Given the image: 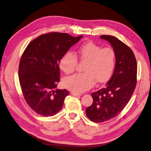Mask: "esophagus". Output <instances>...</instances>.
<instances>
[{"label": "esophagus", "instance_id": "1", "mask_svg": "<svg viewBox=\"0 0 151 151\" xmlns=\"http://www.w3.org/2000/svg\"><path fill=\"white\" fill-rule=\"evenodd\" d=\"M71 94L72 95H74V96H81V95L80 94V93H75V92H73V91L71 92Z\"/></svg>", "mask_w": 151, "mask_h": 151}]
</instances>
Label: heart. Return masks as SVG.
Instances as JSON below:
<instances>
[{
	"instance_id": "heart-1",
	"label": "heart",
	"mask_w": 151,
	"mask_h": 151,
	"mask_svg": "<svg viewBox=\"0 0 151 151\" xmlns=\"http://www.w3.org/2000/svg\"><path fill=\"white\" fill-rule=\"evenodd\" d=\"M86 62L83 73L67 77L63 84L66 88L76 93H82L91 88L97 81L104 83L113 74L115 66L116 55L111 47H101L93 42L82 44L76 48V54L66 52L59 61L60 68L66 74L74 72L78 59Z\"/></svg>"
}]
</instances>
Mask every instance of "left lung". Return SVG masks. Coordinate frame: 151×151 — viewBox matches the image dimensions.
<instances>
[{
    "label": "left lung",
    "instance_id": "obj_1",
    "mask_svg": "<svg viewBox=\"0 0 151 151\" xmlns=\"http://www.w3.org/2000/svg\"><path fill=\"white\" fill-rule=\"evenodd\" d=\"M108 41L116 55L112 76L103 88L91 93L93 101L86 109L88 118L100 123L114 118L128 104L137 83V61L130 48L116 37L101 35Z\"/></svg>",
    "mask_w": 151,
    "mask_h": 151
}]
</instances>
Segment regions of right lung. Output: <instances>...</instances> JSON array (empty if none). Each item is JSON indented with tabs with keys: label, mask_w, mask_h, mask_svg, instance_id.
I'll return each mask as SVG.
<instances>
[{
	"label": "right lung",
	"mask_w": 151,
	"mask_h": 151,
	"mask_svg": "<svg viewBox=\"0 0 151 151\" xmlns=\"http://www.w3.org/2000/svg\"><path fill=\"white\" fill-rule=\"evenodd\" d=\"M82 37L47 33L32 41L24 50L19 66V83L27 104L36 114L53 116L62 109L69 92L55 90L60 81L59 61Z\"/></svg>",
	"instance_id": "obj_1"
}]
</instances>
